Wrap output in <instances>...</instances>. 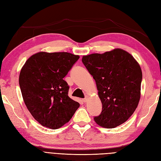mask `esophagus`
Returning a JSON list of instances; mask_svg holds the SVG:
<instances>
[{
	"label": "esophagus",
	"mask_w": 161,
	"mask_h": 161,
	"mask_svg": "<svg viewBox=\"0 0 161 161\" xmlns=\"http://www.w3.org/2000/svg\"><path fill=\"white\" fill-rule=\"evenodd\" d=\"M87 100H88V98H87V97H85V98H84V99H82V101L84 102V103H86V102L87 101Z\"/></svg>",
	"instance_id": "obj_1"
}]
</instances>
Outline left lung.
I'll return each instance as SVG.
<instances>
[{
	"label": "left lung",
	"mask_w": 161,
	"mask_h": 161,
	"mask_svg": "<svg viewBox=\"0 0 161 161\" xmlns=\"http://www.w3.org/2000/svg\"><path fill=\"white\" fill-rule=\"evenodd\" d=\"M82 62L95 80L102 111L94 119L114 128L134 114L140 98L142 73L134 57L121 49L85 56Z\"/></svg>",
	"instance_id": "left-lung-1"
}]
</instances>
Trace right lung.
<instances>
[{
  "mask_svg": "<svg viewBox=\"0 0 161 161\" xmlns=\"http://www.w3.org/2000/svg\"><path fill=\"white\" fill-rule=\"evenodd\" d=\"M79 56L68 52H39L26 61L19 86L28 110L41 125L53 130L69 122L80 104L69 97L63 79Z\"/></svg>",
  "mask_w": 161,
  "mask_h": 161,
  "instance_id": "1",
  "label": "right lung"
}]
</instances>
